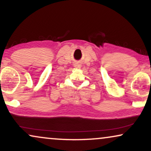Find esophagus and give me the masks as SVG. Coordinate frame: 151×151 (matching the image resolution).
Masks as SVG:
<instances>
[{
    "label": "esophagus",
    "instance_id": "obj_1",
    "mask_svg": "<svg viewBox=\"0 0 151 151\" xmlns=\"http://www.w3.org/2000/svg\"><path fill=\"white\" fill-rule=\"evenodd\" d=\"M74 67L80 68V67H81V64H80V63H76L75 64H74Z\"/></svg>",
    "mask_w": 151,
    "mask_h": 151
}]
</instances>
